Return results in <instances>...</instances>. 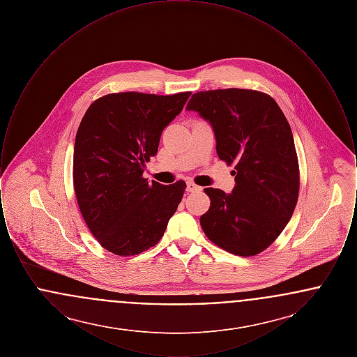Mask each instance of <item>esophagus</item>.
I'll use <instances>...</instances> for the list:
<instances>
[{"label": "esophagus", "instance_id": "esophagus-1", "mask_svg": "<svg viewBox=\"0 0 357 357\" xmlns=\"http://www.w3.org/2000/svg\"><path fill=\"white\" fill-rule=\"evenodd\" d=\"M186 190L187 192H197V191H201L202 187L197 186V185L192 183V182H187Z\"/></svg>", "mask_w": 357, "mask_h": 357}]
</instances>
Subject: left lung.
I'll return each mask as SVG.
<instances>
[{"label": "left lung", "instance_id": "1", "mask_svg": "<svg viewBox=\"0 0 357 357\" xmlns=\"http://www.w3.org/2000/svg\"><path fill=\"white\" fill-rule=\"evenodd\" d=\"M195 111L215 135L220 159L234 165L230 194L207 187L204 234L223 250L250 257L271 246L290 221L298 198V160L284 112L269 95L214 89L192 95Z\"/></svg>", "mask_w": 357, "mask_h": 357}]
</instances>
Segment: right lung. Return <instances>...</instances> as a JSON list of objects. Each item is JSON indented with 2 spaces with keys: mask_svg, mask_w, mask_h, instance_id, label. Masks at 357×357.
<instances>
[{
  "mask_svg": "<svg viewBox=\"0 0 357 357\" xmlns=\"http://www.w3.org/2000/svg\"><path fill=\"white\" fill-rule=\"evenodd\" d=\"M190 95L111 93L92 102L82 119L73 150L76 199L93 237L114 255L155 246L182 201L183 181L165 186L142 175Z\"/></svg>",
  "mask_w": 357,
  "mask_h": 357,
  "instance_id": "right-lung-1",
  "label": "right lung"
}]
</instances>
